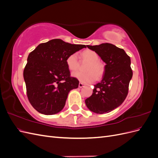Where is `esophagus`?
I'll list each match as a JSON object with an SVG mask.
<instances>
[{
  "instance_id": "34e87169",
  "label": "esophagus",
  "mask_w": 158,
  "mask_h": 158,
  "mask_svg": "<svg viewBox=\"0 0 158 158\" xmlns=\"http://www.w3.org/2000/svg\"><path fill=\"white\" fill-rule=\"evenodd\" d=\"M85 84H83V83H82V82H80L79 84H78L79 88H83V87L85 86Z\"/></svg>"
}]
</instances>
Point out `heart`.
<instances>
[{
  "instance_id": "b5f03b06",
  "label": "heart",
  "mask_w": 158,
  "mask_h": 158,
  "mask_svg": "<svg viewBox=\"0 0 158 158\" xmlns=\"http://www.w3.org/2000/svg\"><path fill=\"white\" fill-rule=\"evenodd\" d=\"M82 56L84 60L89 62L86 67L87 73L75 72L73 73L74 78L78 80L82 83H92L98 79L101 78L105 73L104 64L99 61V55L95 51L90 49L85 50L82 52ZM66 63L68 69L70 71H75L79 67V61L78 55L76 53L70 54L66 60Z\"/></svg>"
}]
</instances>
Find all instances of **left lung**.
<instances>
[{"label":"left lung","instance_id":"8db88e82","mask_svg":"<svg viewBox=\"0 0 158 158\" xmlns=\"http://www.w3.org/2000/svg\"><path fill=\"white\" fill-rule=\"evenodd\" d=\"M87 47L96 52L106 65L102 80L94 85L85 105L95 113L111 112L121 106L128 95L132 77L130 56L123 49L108 43Z\"/></svg>","mask_w":158,"mask_h":158}]
</instances>
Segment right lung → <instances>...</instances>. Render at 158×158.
<instances>
[{"mask_svg":"<svg viewBox=\"0 0 158 158\" xmlns=\"http://www.w3.org/2000/svg\"><path fill=\"white\" fill-rule=\"evenodd\" d=\"M84 47L55 39L40 44L29 54L23 78L28 100L36 111L53 114L63 109L69 92L79 84L70 76L66 58Z\"/></svg>","mask_w":158,"mask_h":158,"instance_id":"right-lung-1","label":"right lung"}]
</instances>
